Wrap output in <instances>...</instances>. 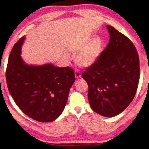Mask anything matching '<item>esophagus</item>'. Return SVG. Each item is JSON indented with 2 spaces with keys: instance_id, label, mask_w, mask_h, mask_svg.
I'll return each mask as SVG.
<instances>
[{
  "instance_id": "1",
  "label": "esophagus",
  "mask_w": 149,
  "mask_h": 149,
  "mask_svg": "<svg viewBox=\"0 0 149 149\" xmlns=\"http://www.w3.org/2000/svg\"><path fill=\"white\" fill-rule=\"evenodd\" d=\"M74 74H75L76 78L78 79V78H81V73H79V71H76L74 72Z\"/></svg>"
}]
</instances>
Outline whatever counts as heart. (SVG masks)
<instances>
[{
  "label": "heart",
  "instance_id": "heart-1",
  "mask_svg": "<svg viewBox=\"0 0 149 149\" xmlns=\"http://www.w3.org/2000/svg\"><path fill=\"white\" fill-rule=\"evenodd\" d=\"M103 47L104 42L102 38L100 36H96L90 40L81 49V47L73 49L74 53L77 52L74 56L76 64L82 68L93 66L100 58L103 51ZM64 58L67 60L68 56L65 55Z\"/></svg>",
  "mask_w": 149,
  "mask_h": 149
}]
</instances>
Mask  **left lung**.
Wrapping results in <instances>:
<instances>
[{
	"instance_id": "8db88e82",
	"label": "left lung",
	"mask_w": 149,
	"mask_h": 149,
	"mask_svg": "<svg viewBox=\"0 0 149 149\" xmlns=\"http://www.w3.org/2000/svg\"><path fill=\"white\" fill-rule=\"evenodd\" d=\"M109 42L100 58L82 74L88 84V100L96 113L112 118L132 102L138 86L140 67L136 48L124 35L107 25Z\"/></svg>"
}]
</instances>
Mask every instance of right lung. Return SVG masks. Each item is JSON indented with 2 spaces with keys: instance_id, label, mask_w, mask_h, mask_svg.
<instances>
[{
  "instance_id": "add662e5",
  "label": "right lung",
  "mask_w": 149,
  "mask_h": 149,
  "mask_svg": "<svg viewBox=\"0 0 149 149\" xmlns=\"http://www.w3.org/2000/svg\"><path fill=\"white\" fill-rule=\"evenodd\" d=\"M25 36L18 40L8 57L6 70L8 89L17 106L29 118L41 123L56 119L64 110L74 83L70 67L52 63L26 64L22 58Z\"/></svg>"
}]
</instances>
